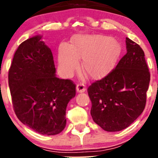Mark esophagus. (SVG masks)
<instances>
[{"label":"esophagus","instance_id":"1","mask_svg":"<svg viewBox=\"0 0 158 158\" xmlns=\"http://www.w3.org/2000/svg\"><path fill=\"white\" fill-rule=\"evenodd\" d=\"M85 90V86L81 83H78L77 85V91L78 93H83Z\"/></svg>","mask_w":158,"mask_h":158}]
</instances>
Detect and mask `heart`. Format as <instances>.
<instances>
[{"mask_svg": "<svg viewBox=\"0 0 158 158\" xmlns=\"http://www.w3.org/2000/svg\"><path fill=\"white\" fill-rule=\"evenodd\" d=\"M120 48L113 39L103 35H76L70 46L61 44L59 49V65L61 73L69 76L78 66L85 75L97 79L109 72L118 57Z\"/></svg>", "mask_w": 158, "mask_h": 158, "instance_id": "heart-1", "label": "heart"}]
</instances>
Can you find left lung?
<instances>
[{"label": "left lung", "mask_w": 158, "mask_h": 158, "mask_svg": "<svg viewBox=\"0 0 158 158\" xmlns=\"http://www.w3.org/2000/svg\"><path fill=\"white\" fill-rule=\"evenodd\" d=\"M127 52L106 77L88 87L94 121L107 131L128 127L146 106L150 73L139 44L126 38Z\"/></svg>", "instance_id": "obj_1"}]
</instances>
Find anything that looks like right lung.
I'll return each instance as SVG.
<instances>
[{
  "mask_svg": "<svg viewBox=\"0 0 158 158\" xmlns=\"http://www.w3.org/2000/svg\"><path fill=\"white\" fill-rule=\"evenodd\" d=\"M12 105L21 123L44 135H58L66 126V108L76 85L56 77L51 50L41 35L18 48L9 70Z\"/></svg>",
  "mask_w": 158,
  "mask_h": 158,
  "instance_id": "right-lung-1",
  "label": "right lung"
}]
</instances>
